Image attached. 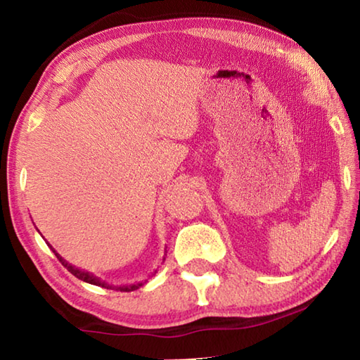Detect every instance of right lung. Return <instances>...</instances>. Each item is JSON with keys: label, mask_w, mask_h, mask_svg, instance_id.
<instances>
[{"label": "right lung", "mask_w": 360, "mask_h": 360, "mask_svg": "<svg viewBox=\"0 0 360 360\" xmlns=\"http://www.w3.org/2000/svg\"><path fill=\"white\" fill-rule=\"evenodd\" d=\"M47 246L52 249V252L57 255V259L62 262V265L66 268V270H68L70 273H72V275H75L77 279H81V281H85V283H89V284H94V285H100V288H105V289H115V290H120V292H131V290H136V289H139L141 288V285L146 283V279L144 281H139V283H135V284H125V285H111V284H108V283H105V281H101V279L98 278V276H95V275H92V273H89V271H85V270H81V268H76V266H72L71 264H68V262H66L62 255H60L56 249H53L51 245H49L47 243ZM163 260H165V257H163Z\"/></svg>", "instance_id": "obj_1"}]
</instances>
